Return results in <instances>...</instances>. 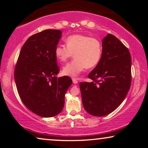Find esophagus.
<instances>
[{"label": "esophagus", "instance_id": "obj_1", "mask_svg": "<svg viewBox=\"0 0 148 148\" xmlns=\"http://www.w3.org/2000/svg\"><path fill=\"white\" fill-rule=\"evenodd\" d=\"M72 80H73V82L74 84H77L78 83V81L77 80V79H75V78H72Z\"/></svg>", "mask_w": 148, "mask_h": 148}]
</instances>
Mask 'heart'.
Here are the masks:
<instances>
[{
    "label": "heart",
    "instance_id": "heart-1",
    "mask_svg": "<svg viewBox=\"0 0 148 148\" xmlns=\"http://www.w3.org/2000/svg\"><path fill=\"white\" fill-rule=\"evenodd\" d=\"M66 46L58 44L54 54L60 62H66L74 54L75 59L62 69L64 75L77 77L86 67L94 68L102 56V44L98 39L83 34H74L66 39Z\"/></svg>",
    "mask_w": 148,
    "mask_h": 148
}]
</instances>
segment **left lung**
<instances>
[{"mask_svg":"<svg viewBox=\"0 0 148 148\" xmlns=\"http://www.w3.org/2000/svg\"><path fill=\"white\" fill-rule=\"evenodd\" d=\"M88 77L79 84L84 107L89 114L104 116L125 100L131 83V58L128 48L112 34L102 40L100 61Z\"/></svg>","mask_w":148,"mask_h":148,"instance_id":"obj_1","label":"left lung"}]
</instances>
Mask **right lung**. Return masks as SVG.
I'll return each mask as SVG.
<instances>
[{"label": "right lung", "mask_w": 148, "mask_h": 148, "mask_svg": "<svg viewBox=\"0 0 148 148\" xmlns=\"http://www.w3.org/2000/svg\"><path fill=\"white\" fill-rule=\"evenodd\" d=\"M61 34L58 29H46L30 36L15 69V82L22 102L32 112L45 118L61 112L64 95L72 84L69 77H56L59 68L54 49Z\"/></svg>", "instance_id": "add662e5"}]
</instances>
